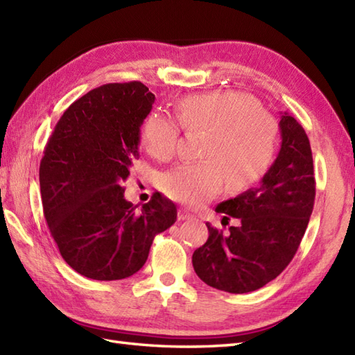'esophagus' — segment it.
Returning <instances> with one entry per match:
<instances>
[{"mask_svg": "<svg viewBox=\"0 0 355 355\" xmlns=\"http://www.w3.org/2000/svg\"><path fill=\"white\" fill-rule=\"evenodd\" d=\"M192 218H193L192 213H189L186 209L178 210V220H187V219H192Z\"/></svg>", "mask_w": 355, "mask_h": 355, "instance_id": "obj_1", "label": "esophagus"}]
</instances>
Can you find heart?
Wrapping results in <instances>:
<instances>
[{"mask_svg":"<svg viewBox=\"0 0 355 355\" xmlns=\"http://www.w3.org/2000/svg\"><path fill=\"white\" fill-rule=\"evenodd\" d=\"M177 118L187 131H205L204 160L178 164L162 177V191L186 205H200L220 192L255 183L275 155L277 122L251 95L211 92L187 96L177 105ZM178 123L162 113L144 122L142 142L153 159L166 162L177 151Z\"/></svg>","mask_w":355,"mask_h":355,"instance_id":"heart-1","label":"heart"}]
</instances>
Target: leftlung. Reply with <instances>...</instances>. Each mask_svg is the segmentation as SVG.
I'll use <instances>...</instances> for the list:
<instances>
[{
    "mask_svg": "<svg viewBox=\"0 0 355 355\" xmlns=\"http://www.w3.org/2000/svg\"><path fill=\"white\" fill-rule=\"evenodd\" d=\"M282 148L260 184L216 205L237 227L222 234L207 222L209 239L192 263L205 284L228 293L257 291L292 261L315 204L311 148L301 123L289 113L279 119Z\"/></svg>",
    "mask_w": 355,
    "mask_h": 355,
    "instance_id": "1",
    "label": "left lung"
}]
</instances>
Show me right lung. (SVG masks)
I'll use <instances>...</instances> for the list:
<instances>
[{
	"label": "right lung",
	"instance_id": "1",
	"mask_svg": "<svg viewBox=\"0 0 355 355\" xmlns=\"http://www.w3.org/2000/svg\"><path fill=\"white\" fill-rule=\"evenodd\" d=\"M154 100L140 81L96 87L68 107L45 146L39 181L49 233L86 278L136 274L155 234L177 220L175 204L159 192L140 209L123 198Z\"/></svg>",
	"mask_w": 355,
	"mask_h": 355
}]
</instances>
